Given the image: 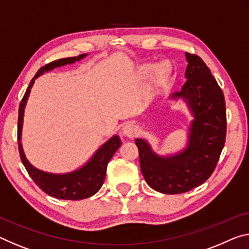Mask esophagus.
I'll return each mask as SVG.
<instances>
[{"mask_svg": "<svg viewBox=\"0 0 249 249\" xmlns=\"http://www.w3.org/2000/svg\"><path fill=\"white\" fill-rule=\"evenodd\" d=\"M122 133H123L124 136L133 139V137H135L137 134H139V127L132 123H128L124 126L123 129H122Z\"/></svg>", "mask_w": 249, "mask_h": 249, "instance_id": "obj_1", "label": "esophagus"}]
</instances>
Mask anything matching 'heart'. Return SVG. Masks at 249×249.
Wrapping results in <instances>:
<instances>
[{
    "label": "heart",
    "mask_w": 249,
    "mask_h": 249,
    "mask_svg": "<svg viewBox=\"0 0 249 249\" xmlns=\"http://www.w3.org/2000/svg\"><path fill=\"white\" fill-rule=\"evenodd\" d=\"M152 71V65L149 64H144L141 66L140 69V72L142 75H148L151 73ZM169 73V69L166 68V65L164 64V63H160L159 65L156 66L155 71H154V75H153V81L155 84H160V83L163 82L165 78L167 77V75Z\"/></svg>",
    "instance_id": "heart-1"
}]
</instances>
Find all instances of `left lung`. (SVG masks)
Segmentation results:
<instances>
[{
	"label": "left lung",
	"mask_w": 249,
	"mask_h": 249,
	"mask_svg": "<svg viewBox=\"0 0 249 249\" xmlns=\"http://www.w3.org/2000/svg\"><path fill=\"white\" fill-rule=\"evenodd\" d=\"M186 82L171 98L186 102L194 120L187 146L160 156L143 139H136L141 171L149 186L164 194H180L202 185L213 174L226 139V107L222 89L211 70L195 54L185 53Z\"/></svg>",
	"instance_id": "1"
}]
</instances>
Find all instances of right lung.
<instances>
[{"label":"right lung","instance_id":"1","mask_svg":"<svg viewBox=\"0 0 249 249\" xmlns=\"http://www.w3.org/2000/svg\"><path fill=\"white\" fill-rule=\"evenodd\" d=\"M88 54H81L75 57L61 58L52 63H49L37 71L35 76L31 81L29 88L23 96L21 104L18 108V152L21 156L22 163L26 168L29 175L32 177L34 183L46 193L47 195L55 197L58 199L68 200H80L88 198L100 191L102 185L104 183L106 168L109 160L112 159L114 154L120 148L121 140L117 135L105 142V143L97 149L95 154L90 157V160L83 165L81 168L76 171L66 173V174H53V173H46L41 169L35 168L32 164L27 160L25 153L23 151L21 143L22 140V127H23V117H24V108L29 98L31 89L39 75L44 72H49L55 68H61L66 64H73L76 61H81Z\"/></svg>","mask_w":249,"mask_h":249}]
</instances>
